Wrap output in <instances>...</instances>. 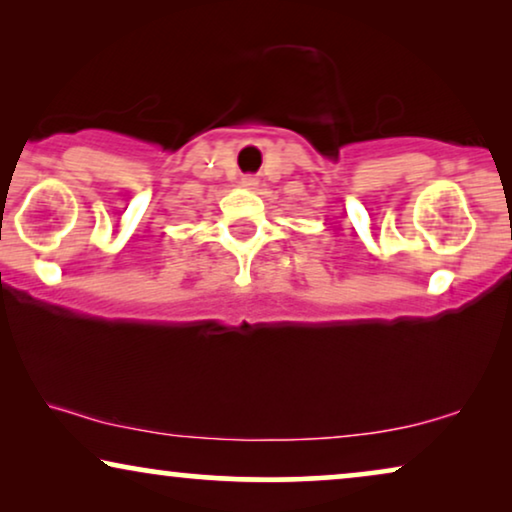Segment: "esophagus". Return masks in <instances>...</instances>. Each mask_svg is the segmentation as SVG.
<instances>
[{"instance_id":"obj_1","label":"esophagus","mask_w":512,"mask_h":512,"mask_svg":"<svg viewBox=\"0 0 512 512\" xmlns=\"http://www.w3.org/2000/svg\"><path fill=\"white\" fill-rule=\"evenodd\" d=\"M240 184H242L244 188H254V186H258V179L251 177V174H249V177H242Z\"/></svg>"}]
</instances>
